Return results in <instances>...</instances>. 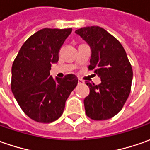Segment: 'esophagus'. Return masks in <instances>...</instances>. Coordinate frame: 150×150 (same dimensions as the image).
Returning <instances> with one entry per match:
<instances>
[{
    "instance_id": "1",
    "label": "esophagus",
    "mask_w": 150,
    "mask_h": 150,
    "mask_svg": "<svg viewBox=\"0 0 150 150\" xmlns=\"http://www.w3.org/2000/svg\"><path fill=\"white\" fill-rule=\"evenodd\" d=\"M78 83H79V84H84L85 81L83 80H81V79H79V80H78Z\"/></svg>"
}]
</instances>
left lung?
Returning <instances> with one entry per match:
<instances>
[{
	"label": "left lung",
	"instance_id": "1",
	"mask_svg": "<svg viewBox=\"0 0 150 150\" xmlns=\"http://www.w3.org/2000/svg\"><path fill=\"white\" fill-rule=\"evenodd\" d=\"M91 49L90 70L101 79L96 85L87 82L90 95L84 100L87 116L95 120H109L121 110L130 93L133 70L120 42L105 29L88 26L78 29Z\"/></svg>",
	"mask_w": 150,
	"mask_h": 150
}]
</instances>
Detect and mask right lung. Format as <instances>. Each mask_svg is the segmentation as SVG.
I'll list each match as a JSON object with an SVG mask.
<instances>
[{
	"label": "right lung",
	"mask_w": 150,
	"mask_h": 150,
	"mask_svg": "<svg viewBox=\"0 0 150 150\" xmlns=\"http://www.w3.org/2000/svg\"><path fill=\"white\" fill-rule=\"evenodd\" d=\"M72 29L45 28L30 36L21 46L11 68V91L24 113L40 123L61 116L65 101L78 83L75 75L54 79L52 64Z\"/></svg>",
	"instance_id": "add662e5"
}]
</instances>
